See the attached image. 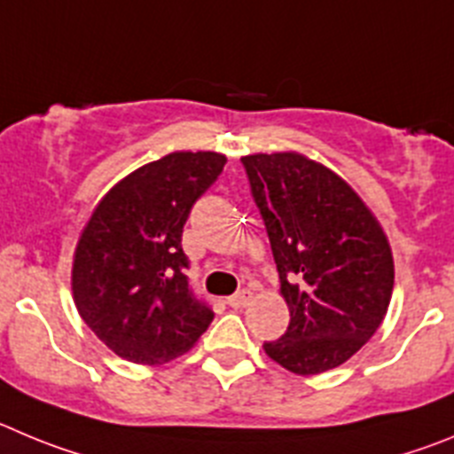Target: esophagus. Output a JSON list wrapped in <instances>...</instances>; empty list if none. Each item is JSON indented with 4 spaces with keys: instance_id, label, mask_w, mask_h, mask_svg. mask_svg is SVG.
Segmentation results:
<instances>
[{
    "instance_id": "34e87169",
    "label": "esophagus",
    "mask_w": 454,
    "mask_h": 454,
    "mask_svg": "<svg viewBox=\"0 0 454 454\" xmlns=\"http://www.w3.org/2000/svg\"><path fill=\"white\" fill-rule=\"evenodd\" d=\"M251 298H253V294L248 292V289H242V292L232 294V296L228 298V305H231V308H235V309H242V308H247L248 303H251Z\"/></svg>"
}]
</instances>
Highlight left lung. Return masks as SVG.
I'll return each instance as SVG.
<instances>
[{"label": "left lung", "mask_w": 454, "mask_h": 454, "mask_svg": "<svg viewBox=\"0 0 454 454\" xmlns=\"http://www.w3.org/2000/svg\"><path fill=\"white\" fill-rule=\"evenodd\" d=\"M289 308L287 333L264 353L296 375L353 357L380 328L394 292V255L362 197L296 151L244 156Z\"/></svg>", "instance_id": "1"}]
</instances>
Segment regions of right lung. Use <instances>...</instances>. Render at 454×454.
I'll return each mask as SVG.
<instances>
[{
  "label": "right lung",
  "instance_id": "add662e5",
  "mask_svg": "<svg viewBox=\"0 0 454 454\" xmlns=\"http://www.w3.org/2000/svg\"><path fill=\"white\" fill-rule=\"evenodd\" d=\"M226 156L174 151L106 192L81 231L72 294L81 318L120 357L165 364L197 344L215 318L194 296L183 253L192 206Z\"/></svg>",
  "mask_w": 454,
  "mask_h": 454
}]
</instances>
